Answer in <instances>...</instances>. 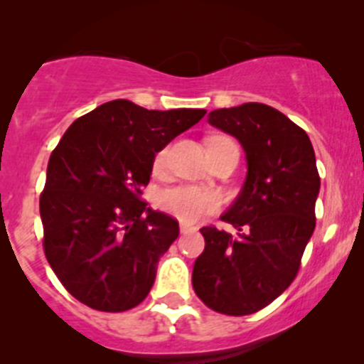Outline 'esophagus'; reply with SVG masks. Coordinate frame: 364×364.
Here are the masks:
<instances>
[{
    "instance_id": "34e87169",
    "label": "esophagus",
    "mask_w": 364,
    "mask_h": 364,
    "mask_svg": "<svg viewBox=\"0 0 364 364\" xmlns=\"http://www.w3.org/2000/svg\"><path fill=\"white\" fill-rule=\"evenodd\" d=\"M196 226H193V224H188V223H181V233L183 235H186V233H193L196 232Z\"/></svg>"
}]
</instances>
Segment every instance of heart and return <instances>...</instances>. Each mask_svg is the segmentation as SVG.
I'll list each match as a JSON object with an SVG mask.
<instances>
[{"label":"heart","instance_id":"heart-1","mask_svg":"<svg viewBox=\"0 0 364 364\" xmlns=\"http://www.w3.org/2000/svg\"><path fill=\"white\" fill-rule=\"evenodd\" d=\"M212 140H230V138L217 136V138H212ZM165 161L166 149H163V151L156 154L154 163H152L154 172H161ZM159 206L166 213L174 215L176 219L185 220V223H193V220L201 219L203 215L219 208V196L212 192V190L203 188V186L179 185L163 190L161 196H159Z\"/></svg>","mask_w":364,"mask_h":364}]
</instances>
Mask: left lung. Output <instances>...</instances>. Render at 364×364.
Returning <instances> with one entry per match:
<instances>
[{"instance_id":"obj_1","label":"left lung","mask_w":364,"mask_h":364,"mask_svg":"<svg viewBox=\"0 0 364 364\" xmlns=\"http://www.w3.org/2000/svg\"><path fill=\"white\" fill-rule=\"evenodd\" d=\"M246 152V181L226 212L237 237L206 226L193 291L213 311L246 316L280 296L300 267L316 226L320 176L307 132L271 105L247 102L208 114Z\"/></svg>"}]
</instances>
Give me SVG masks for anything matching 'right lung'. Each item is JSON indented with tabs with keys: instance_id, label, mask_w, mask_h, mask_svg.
<instances>
[{
	"instance_id": "right-lung-1",
	"label": "right lung",
	"mask_w": 364,
	"mask_h": 364,
	"mask_svg": "<svg viewBox=\"0 0 364 364\" xmlns=\"http://www.w3.org/2000/svg\"><path fill=\"white\" fill-rule=\"evenodd\" d=\"M205 109L105 102L77 118L52 152L39 210L44 255L68 293L104 312L147 298L179 224L140 201L156 154Z\"/></svg>"
}]
</instances>
